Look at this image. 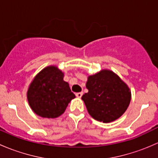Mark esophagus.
I'll use <instances>...</instances> for the list:
<instances>
[{
	"instance_id": "34e87169",
	"label": "esophagus",
	"mask_w": 158,
	"mask_h": 158,
	"mask_svg": "<svg viewBox=\"0 0 158 158\" xmlns=\"http://www.w3.org/2000/svg\"><path fill=\"white\" fill-rule=\"evenodd\" d=\"M82 92H77V93L76 94V97H77V98H81V97H82Z\"/></svg>"
}]
</instances>
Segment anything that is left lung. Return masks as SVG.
<instances>
[{"label": "left lung", "instance_id": "obj_1", "mask_svg": "<svg viewBox=\"0 0 158 158\" xmlns=\"http://www.w3.org/2000/svg\"><path fill=\"white\" fill-rule=\"evenodd\" d=\"M89 92L82 96L89 114L95 120L109 123L119 118L128 109L131 92L116 73L102 69L88 76Z\"/></svg>", "mask_w": 158, "mask_h": 158}]
</instances>
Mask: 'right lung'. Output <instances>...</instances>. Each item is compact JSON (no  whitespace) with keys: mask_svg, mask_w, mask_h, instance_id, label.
<instances>
[{"mask_svg":"<svg viewBox=\"0 0 158 158\" xmlns=\"http://www.w3.org/2000/svg\"><path fill=\"white\" fill-rule=\"evenodd\" d=\"M64 73L56 66H49L35 76L28 88L27 97L33 112L42 118H55L64 113L76 95Z\"/></svg>","mask_w":158,"mask_h":158,"instance_id":"right-lung-1","label":"right lung"}]
</instances>
